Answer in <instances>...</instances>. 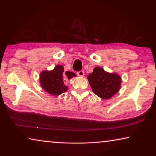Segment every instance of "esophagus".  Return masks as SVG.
Wrapping results in <instances>:
<instances>
[{
    "label": "esophagus",
    "mask_w": 156,
    "mask_h": 156,
    "mask_svg": "<svg viewBox=\"0 0 156 156\" xmlns=\"http://www.w3.org/2000/svg\"><path fill=\"white\" fill-rule=\"evenodd\" d=\"M76 74L79 76H84V71H80V72H77V73H76Z\"/></svg>",
    "instance_id": "esophagus-1"
}]
</instances>
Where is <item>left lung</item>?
Wrapping results in <instances>:
<instances>
[{
  "label": "left lung",
  "mask_w": 156,
  "mask_h": 156,
  "mask_svg": "<svg viewBox=\"0 0 156 156\" xmlns=\"http://www.w3.org/2000/svg\"><path fill=\"white\" fill-rule=\"evenodd\" d=\"M87 79L93 92L104 99H110L118 93L122 81L119 74L106 72L101 67H96Z\"/></svg>",
  "instance_id": "8db88e82"
}]
</instances>
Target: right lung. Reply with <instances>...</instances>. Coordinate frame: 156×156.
<instances>
[{"label": "right lung", "instance_id": "add662e5", "mask_svg": "<svg viewBox=\"0 0 156 156\" xmlns=\"http://www.w3.org/2000/svg\"><path fill=\"white\" fill-rule=\"evenodd\" d=\"M76 74L72 72H64L62 65L55 66L54 69L50 71L44 70L40 74V83L42 88L46 92L54 96L60 95L68 89L65 82L70 80Z\"/></svg>", "mask_w": 156, "mask_h": 156}]
</instances>
